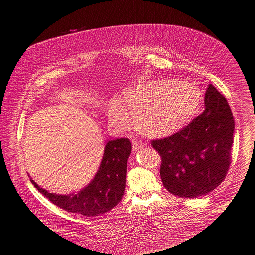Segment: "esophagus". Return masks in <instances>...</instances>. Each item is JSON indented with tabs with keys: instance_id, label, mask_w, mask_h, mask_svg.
Here are the masks:
<instances>
[{
	"instance_id": "esophagus-1",
	"label": "esophagus",
	"mask_w": 255,
	"mask_h": 255,
	"mask_svg": "<svg viewBox=\"0 0 255 255\" xmlns=\"http://www.w3.org/2000/svg\"><path fill=\"white\" fill-rule=\"evenodd\" d=\"M132 144H133V151H138L139 149H141L142 147H144V144L143 143H139L137 141H132Z\"/></svg>"
}]
</instances>
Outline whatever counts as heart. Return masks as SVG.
Listing matches in <instances>:
<instances>
[{
  "instance_id": "1",
  "label": "heart",
  "mask_w": 255,
  "mask_h": 255,
  "mask_svg": "<svg viewBox=\"0 0 255 255\" xmlns=\"http://www.w3.org/2000/svg\"><path fill=\"white\" fill-rule=\"evenodd\" d=\"M122 102L113 99L109 121L119 130L127 129L133 116L136 130L148 138H164L188 125L201 104V91L190 82L152 80L126 90Z\"/></svg>"
}]
</instances>
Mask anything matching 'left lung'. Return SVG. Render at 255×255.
Returning <instances> with one entry per match:
<instances>
[{
  "label": "left lung",
  "mask_w": 255,
  "mask_h": 255,
  "mask_svg": "<svg viewBox=\"0 0 255 255\" xmlns=\"http://www.w3.org/2000/svg\"><path fill=\"white\" fill-rule=\"evenodd\" d=\"M205 110L182 130L151 145L162 158L160 175L166 190L181 198L212 192L225 179L231 164L235 121L223 94L212 84Z\"/></svg>",
  "instance_id": "8db88e82"
}]
</instances>
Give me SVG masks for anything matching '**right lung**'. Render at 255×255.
<instances>
[{"label": "right lung", "instance_id": "right-lung-1", "mask_svg": "<svg viewBox=\"0 0 255 255\" xmlns=\"http://www.w3.org/2000/svg\"><path fill=\"white\" fill-rule=\"evenodd\" d=\"M132 145L128 138L110 140L105 147L94 178L77 193H49L30 178L35 188L56 206L84 216H97L113 209L121 201L126 184L127 162Z\"/></svg>", "mask_w": 255, "mask_h": 255}]
</instances>
